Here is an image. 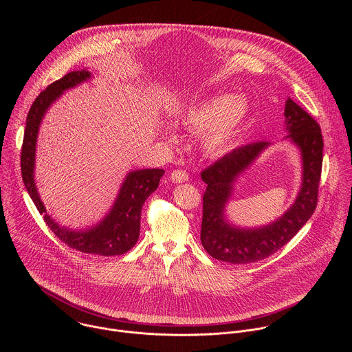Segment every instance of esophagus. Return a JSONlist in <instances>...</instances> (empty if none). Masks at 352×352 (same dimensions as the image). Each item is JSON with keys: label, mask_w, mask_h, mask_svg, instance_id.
Here are the masks:
<instances>
[{"label": "esophagus", "mask_w": 352, "mask_h": 352, "mask_svg": "<svg viewBox=\"0 0 352 352\" xmlns=\"http://www.w3.org/2000/svg\"><path fill=\"white\" fill-rule=\"evenodd\" d=\"M170 179L175 184H179V182H185L189 179V174L185 171V170H174L171 174H170Z\"/></svg>", "instance_id": "obj_1"}]
</instances>
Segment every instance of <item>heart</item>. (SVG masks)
<instances>
[{"mask_svg":"<svg viewBox=\"0 0 352 352\" xmlns=\"http://www.w3.org/2000/svg\"><path fill=\"white\" fill-rule=\"evenodd\" d=\"M248 117V104L242 97H213L195 106L181 118L190 132H205L204 146L212 155H220L234 144Z\"/></svg>","mask_w":352,"mask_h":352,"instance_id":"heart-1","label":"heart"}]
</instances>
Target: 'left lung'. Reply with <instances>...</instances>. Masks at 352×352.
Listing matches in <instances>:
<instances>
[{"label": "left lung", "instance_id": "left-lung-1", "mask_svg": "<svg viewBox=\"0 0 352 352\" xmlns=\"http://www.w3.org/2000/svg\"><path fill=\"white\" fill-rule=\"evenodd\" d=\"M285 138L291 139L302 153V188L295 204L270 226L256 230H242L224 220V206L231 196L232 182L252 163L267 142L248 143L231 150L216 163L200 173L208 185L204 193V216L200 241L206 252L221 262L241 265L255 263L273 255L305 226L314 214L323 163V138L320 125L289 97L284 109Z\"/></svg>", "mask_w": 352, "mask_h": 352}]
</instances>
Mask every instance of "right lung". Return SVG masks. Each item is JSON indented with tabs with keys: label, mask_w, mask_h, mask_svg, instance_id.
Wrapping results in <instances>:
<instances>
[{
	"label": "right lung",
	"mask_w": 352,
	"mask_h": 352,
	"mask_svg": "<svg viewBox=\"0 0 352 352\" xmlns=\"http://www.w3.org/2000/svg\"><path fill=\"white\" fill-rule=\"evenodd\" d=\"M89 78L90 72L85 69L69 72L61 79L48 85L47 89H44L36 97L26 118V128L21 152L22 179L38 213L44 217L45 224L58 239H61L69 248L76 249L83 254L116 256L128 252L138 242L143 204L157 189L164 170L147 168L129 173L122 184L111 212L102 223L86 231H69L60 227L50 217L40 200L33 178L36 139L44 113L52 106V103H54V100L63 94L64 90L74 87Z\"/></svg>",
	"instance_id": "add662e5"
}]
</instances>
